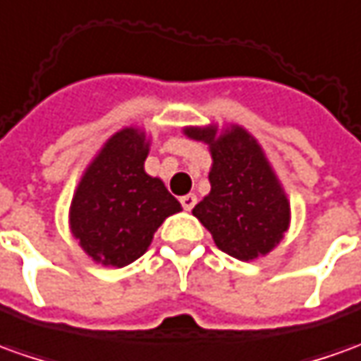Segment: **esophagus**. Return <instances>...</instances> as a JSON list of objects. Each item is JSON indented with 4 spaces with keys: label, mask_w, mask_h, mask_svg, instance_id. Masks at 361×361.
<instances>
[{
    "label": "esophagus",
    "mask_w": 361,
    "mask_h": 361,
    "mask_svg": "<svg viewBox=\"0 0 361 361\" xmlns=\"http://www.w3.org/2000/svg\"><path fill=\"white\" fill-rule=\"evenodd\" d=\"M180 201L185 212H191V209H193V205L197 203V195H195V193H188V195H183Z\"/></svg>",
    "instance_id": "34e87169"
}]
</instances>
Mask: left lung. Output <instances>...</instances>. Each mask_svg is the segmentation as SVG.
Instances as JSON below:
<instances>
[{"label":"left lung","instance_id":"1","mask_svg":"<svg viewBox=\"0 0 361 361\" xmlns=\"http://www.w3.org/2000/svg\"><path fill=\"white\" fill-rule=\"evenodd\" d=\"M183 134L212 154V191L191 213L223 252L245 263L267 257L290 227V201L259 140L241 124L215 122Z\"/></svg>","mask_w":361,"mask_h":361}]
</instances>
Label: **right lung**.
Segmentation results:
<instances>
[{
  "instance_id": "1",
  "label": "right lung",
  "mask_w": 361,
  "mask_h": 361,
  "mask_svg": "<svg viewBox=\"0 0 361 361\" xmlns=\"http://www.w3.org/2000/svg\"><path fill=\"white\" fill-rule=\"evenodd\" d=\"M148 154V132L124 126L82 171L68 207V229L92 263L116 269L134 263L161 223L181 212L164 181L144 170Z\"/></svg>"
}]
</instances>
